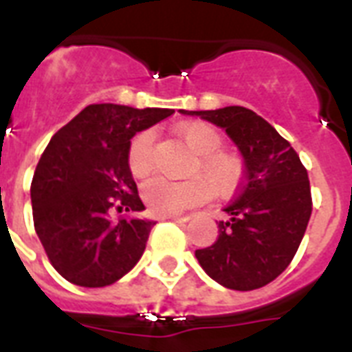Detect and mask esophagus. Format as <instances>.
<instances>
[{
	"instance_id": "34e87169",
	"label": "esophagus",
	"mask_w": 352,
	"mask_h": 352,
	"mask_svg": "<svg viewBox=\"0 0 352 352\" xmlns=\"http://www.w3.org/2000/svg\"><path fill=\"white\" fill-rule=\"evenodd\" d=\"M164 219H171L175 221V223H188L190 217H186V215H166Z\"/></svg>"
}]
</instances>
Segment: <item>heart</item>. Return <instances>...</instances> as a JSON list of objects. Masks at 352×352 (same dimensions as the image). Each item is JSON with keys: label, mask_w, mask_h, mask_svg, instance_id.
Instances as JSON below:
<instances>
[{"label": "heart", "mask_w": 352, "mask_h": 352, "mask_svg": "<svg viewBox=\"0 0 352 352\" xmlns=\"http://www.w3.org/2000/svg\"><path fill=\"white\" fill-rule=\"evenodd\" d=\"M177 135L195 155L188 181H168L151 177L142 184V199L155 215H179L188 208L206 203L212 192L230 197L243 184L245 162L234 151L221 149L223 137L206 122H181ZM151 133L142 131L133 138L127 149V168L133 177H144L151 168Z\"/></svg>", "instance_id": "b5f03b06"}]
</instances>
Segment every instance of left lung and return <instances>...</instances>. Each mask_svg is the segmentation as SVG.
Segmentation results:
<instances>
[{
    "label": "left lung",
    "instance_id": "8db88e82",
    "mask_svg": "<svg viewBox=\"0 0 352 352\" xmlns=\"http://www.w3.org/2000/svg\"><path fill=\"white\" fill-rule=\"evenodd\" d=\"M223 127L245 160V181L225 208L214 245L195 250L199 265L232 290H254L278 278L298 252L312 212L305 166L265 118L241 106L184 111Z\"/></svg>",
    "mask_w": 352,
    "mask_h": 352
}]
</instances>
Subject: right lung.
I'll list each match as a JSON object with an SVG mask.
<instances>
[{"label": "right lung", "mask_w": 352, "mask_h": 352, "mask_svg": "<svg viewBox=\"0 0 352 352\" xmlns=\"http://www.w3.org/2000/svg\"><path fill=\"white\" fill-rule=\"evenodd\" d=\"M173 109H135L93 104L54 133L36 166L30 201L36 234L60 276L80 287H106L142 257L155 221L109 212H142L127 168V149L138 131Z\"/></svg>", "instance_id": "right-lung-1"}]
</instances>
